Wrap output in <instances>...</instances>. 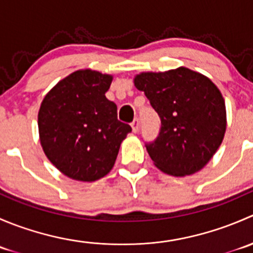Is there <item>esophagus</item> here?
Here are the masks:
<instances>
[{"label":"esophagus","instance_id":"esophagus-1","mask_svg":"<svg viewBox=\"0 0 253 253\" xmlns=\"http://www.w3.org/2000/svg\"><path fill=\"white\" fill-rule=\"evenodd\" d=\"M131 126H132V129H133V132H134V133H136V132L138 131V127H139V120H138V119H134L133 121H132Z\"/></svg>","mask_w":253,"mask_h":253}]
</instances>
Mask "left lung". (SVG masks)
<instances>
[{"label": "left lung", "instance_id": "left-lung-1", "mask_svg": "<svg viewBox=\"0 0 253 253\" xmlns=\"http://www.w3.org/2000/svg\"><path fill=\"white\" fill-rule=\"evenodd\" d=\"M134 85L144 91L162 121L157 139L145 143L155 167L172 176L192 175L205 168L226 129L225 103L215 84L178 67L139 73Z\"/></svg>", "mask_w": 253, "mask_h": 253}]
</instances>
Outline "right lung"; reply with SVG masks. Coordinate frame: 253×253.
<instances>
[{"mask_svg": "<svg viewBox=\"0 0 253 253\" xmlns=\"http://www.w3.org/2000/svg\"><path fill=\"white\" fill-rule=\"evenodd\" d=\"M112 76L79 70L45 95L38 115L40 143L63 175L91 182L110 172L121 142L132 131L117 120V106L106 99Z\"/></svg>", "mask_w": 253, "mask_h": 253, "instance_id": "obj_1", "label": "right lung"}]
</instances>
